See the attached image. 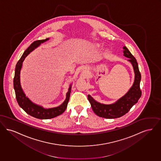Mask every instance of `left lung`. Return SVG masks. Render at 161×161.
<instances>
[{
	"instance_id": "obj_1",
	"label": "left lung",
	"mask_w": 161,
	"mask_h": 161,
	"mask_svg": "<svg viewBox=\"0 0 161 161\" xmlns=\"http://www.w3.org/2000/svg\"><path fill=\"white\" fill-rule=\"evenodd\" d=\"M123 49L124 56L129 58L128 61L132 63L133 65L135 75L133 86L126 95L112 105L101 104L96 102L90 95H88V98L91 103L93 111L100 117L112 119L123 116L130 111L133 105L138 102L141 96L142 91L140 89L141 75L138 63L135 58L132 55L126 46H125Z\"/></svg>"
}]
</instances>
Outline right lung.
I'll return each instance as SVG.
<instances>
[{
  "label": "right lung",
  "mask_w": 161,
  "mask_h": 161,
  "mask_svg": "<svg viewBox=\"0 0 161 161\" xmlns=\"http://www.w3.org/2000/svg\"><path fill=\"white\" fill-rule=\"evenodd\" d=\"M49 38L42 40H36L32 42L26 49L21 58L19 60L15 66V75L14 77V88L15 92V97L17 101L19 106L21 108L28 114L29 115L39 119H50L56 117L57 116L62 114L67 108L68 105L69 98H70V92H71V85L69 89V91L67 93V97L63 104L58 107L50 108V109H44L42 106L35 105L31 102L28 97H26L25 94L23 92L21 89L20 82V73L22 66V63L24 61L25 57L28 54L32 52L33 50L36 48L40 45L41 43L45 42L48 40Z\"/></svg>",
  "instance_id": "obj_1"
}]
</instances>
